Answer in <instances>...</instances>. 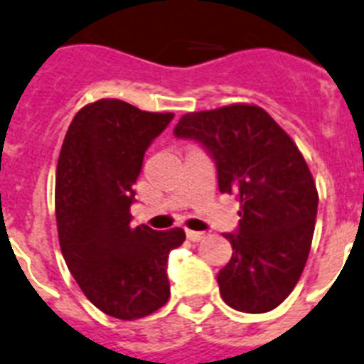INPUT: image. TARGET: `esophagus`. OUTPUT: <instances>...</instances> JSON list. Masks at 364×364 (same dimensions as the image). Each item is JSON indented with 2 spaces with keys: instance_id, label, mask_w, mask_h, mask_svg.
Segmentation results:
<instances>
[{
  "instance_id": "34e87169",
  "label": "esophagus",
  "mask_w": 364,
  "mask_h": 364,
  "mask_svg": "<svg viewBox=\"0 0 364 364\" xmlns=\"http://www.w3.org/2000/svg\"><path fill=\"white\" fill-rule=\"evenodd\" d=\"M187 237L191 239L192 243H200L205 239V233L203 232H194V230H187Z\"/></svg>"
}]
</instances>
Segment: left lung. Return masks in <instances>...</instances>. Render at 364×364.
Returning <instances> with one entry per match:
<instances>
[{
    "label": "left lung",
    "mask_w": 364,
    "mask_h": 364,
    "mask_svg": "<svg viewBox=\"0 0 364 364\" xmlns=\"http://www.w3.org/2000/svg\"><path fill=\"white\" fill-rule=\"evenodd\" d=\"M177 138L196 140L217 164L218 188L239 200L232 259L217 274L224 303L241 312L277 309L299 280L314 235L318 191L294 140L259 106L183 115Z\"/></svg>",
    "instance_id": "obj_1"
}]
</instances>
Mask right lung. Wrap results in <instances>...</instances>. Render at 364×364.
I'll return each mask as SVG.
<instances>
[{"label": "right lung", "instance_id": "right-lung-1", "mask_svg": "<svg viewBox=\"0 0 364 364\" xmlns=\"http://www.w3.org/2000/svg\"><path fill=\"white\" fill-rule=\"evenodd\" d=\"M172 119L170 112L100 99L75 115L59 153V247L85 297L117 320L153 314L170 297L168 254L185 232L132 228L131 205L147 147Z\"/></svg>", "mask_w": 364, "mask_h": 364}]
</instances>
